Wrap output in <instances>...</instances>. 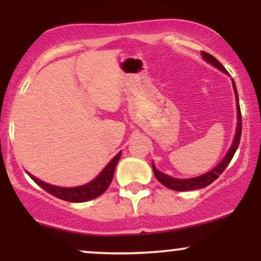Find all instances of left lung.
<instances>
[{
	"instance_id": "1",
	"label": "left lung",
	"mask_w": 261,
	"mask_h": 261,
	"mask_svg": "<svg viewBox=\"0 0 261 261\" xmlns=\"http://www.w3.org/2000/svg\"><path fill=\"white\" fill-rule=\"evenodd\" d=\"M202 58L208 61L210 64L214 65L215 67H217L218 70L223 71V72L227 73V70L223 67L222 64H220L217 59H215L214 56L210 55L206 51H201ZM233 82V88H234V93H236V98H237V110H238V126H237V134L234 137V141H233V145L227 153L226 157L223 158V161L218 164L217 167H215L211 172L206 173V174L196 176V178H191V179H175L172 178V176L164 174V173L160 172V170L155 169L153 162H152V168H153V173L154 176L157 178V180L163 184L164 187H167L168 189H172V190L175 191H188V190H196V189H201V188H206L207 185L214 182L216 179L220 176V174H222L223 170L227 168V166L229 164V162L232 161L233 155H234L237 148H238L239 142H241V136H242V114H241V107H239V99H238V93H237V88H236V83L234 81L232 80Z\"/></svg>"
}]
</instances>
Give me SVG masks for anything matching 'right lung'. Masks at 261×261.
Returning a JSON list of instances; mask_svg holds the SVG:
<instances>
[{
  "mask_svg": "<svg viewBox=\"0 0 261 261\" xmlns=\"http://www.w3.org/2000/svg\"><path fill=\"white\" fill-rule=\"evenodd\" d=\"M121 152H119L115 157L113 158L112 161L109 162V164L104 168L103 172L100 173L94 180L88 182V184L82 185V187H77V188H59V187H54V185L47 184V182H44L41 180H39L38 178L33 176L32 174H29V176L34 180L40 188H43L46 193L51 194L53 196L58 197V199L65 200V201H70V202H85V201H89V200L95 199L104 191L109 188L110 182L113 180L114 176V172H115V167L118 164L119 160H120Z\"/></svg>",
  "mask_w": 261,
  "mask_h": 261,
  "instance_id": "right-lung-1",
  "label": "right lung"
}]
</instances>
